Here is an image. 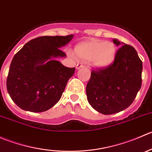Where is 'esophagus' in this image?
I'll list each match as a JSON object with an SVG mask.
<instances>
[{
	"mask_svg": "<svg viewBox=\"0 0 152 152\" xmlns=\"http://www.w3.org/2000/svg\"><path fill=\"white\" fill-rule=\"evenodd\" d=\"M76 69H77V70H79V69L84 67V65H82V64H78V65H76Z\"/></svg>",
	"mask_w": 152,
	"mask_h": 152,
	"instance_id": "34e87169",
	"label": "esophagus"
}]
</instances>
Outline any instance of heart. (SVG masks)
Masks as SVG:
<instances>
[{"label": "heart", "mask_w": 152, "mask_h": 152, "mask_svg": "<svg viewBox=\"0 0 152 152\" xmlns=\"http://www.w3.org/2000/svg\"><path fill=\"white\" fill-rule=\"evenodd\" d=\"M75 55L82 61H90L96 68L110 66L117 55L116 45L110 41L92 39L77 44L74 48Z\"/></svg>", "instance_id": "1"}]
</instances>
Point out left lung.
Listing matches in <instances>:
<instances>
[{
  "label": "left lung",
  "instance_id": "left-lung-1",
  "mask_svg": "<svg viewBox=\"0 0 152 152\" xmlns=\"http://www.w3.org/2000/svg\"><path fill=\"white\" fill-rule=\"evenodd\" d=\"M119 47L113 65L93 70L86 87L87 101L94 110L111 115L132 104L142 84V61L131 45L114 39Z\"/></svg>",
  "mask_w": 152,
  "mask_h": 152
}]
</instances>
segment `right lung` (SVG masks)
Returning <instances> with one entry per match:
<instances>
[{
	"mask_svg": "<svg viewBox=\"0 0 152 152\" xmlns=\"http://www.w3.org/2000/svg\"><path fill=\"white\" fill-rule=\"evenodd\" d=\"M73 37V34L39 37L27 42L14 56L7 87L20 108L41 113L59 102L75 67L64 66L56 59L66 56L60 48Z\"/></svg>",
	"mask_w": 152,
	"mask_h": 152,
	"instance_id": "obj_1",
	"label": "right lung"
}]
</instances>
